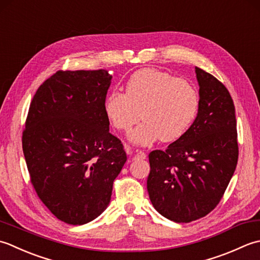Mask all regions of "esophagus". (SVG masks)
<instances>
[{
    "mask_svg": "<svg viewBox=\"0 0 260 260\" xmlns=\"http://www.w3.org/2000/svg\"><path fill=\"white\" fill-rule=\"evenodd\" d=\"M146 157H147V155L144 151H138L134 156V159H145Z\"/></svg>",
    "mask_w": 260,
    "mask_h": 260,
    "instance_id": "esophagus-1",
    "label": "esophagus"
}]
</instances>
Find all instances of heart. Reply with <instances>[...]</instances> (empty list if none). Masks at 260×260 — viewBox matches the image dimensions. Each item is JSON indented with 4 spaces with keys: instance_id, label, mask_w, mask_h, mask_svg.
<instances>
[{
    "instance_id": "obj_1",
    "label": "heart",
    "mask_w": 260,
    "mask_h": 260,
    "mask_svg": "<svg viewBox=\"0 0 260 260\" xmlns=\"http://www.w3.org/2000/svg\"><path fill=\"white\" fill-rule=\"evenodd\" d=\"M105 113L115 129L128 131L145 119L130 135L140 145L160 139L176 141L189 130L199 114L200 95L192 84L166 72L144 68L132 74L125 93L111 92L104 102Z\"/></svg>"
}]
</instances>
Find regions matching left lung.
Listing matches in <instances>:
<instances>
[{
	"instance_id": "1",
	"label": "left lung",
	"mask_w": 260,
	"mask_h": 260,
	"mask_svg": "<svg viewBox=\"0 0 260 260\" xmlns=\"http://www.w3.org/2000/svg\"><path fill=\"white\" fill-rule=\"evenodd\" d=\"M200 110L189 130L166 150L149 153L147 189L161 215L178 223L203 218L219 204L238 162L235 105L226 87L195 67Z\"/></svg>"
}]
</instances>
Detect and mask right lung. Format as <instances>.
Masks as SVG:
<instances>
[{
	"instance_id": "1",
	"label": "right lung",
	"mask_w": 260,
	"mask_h": 260,
	"mask_svg": "<svg viewBox=\"0 0 260 260\" xmlns=\"http://www.w3.org/2000/svg\"><path fill=\"white\" fill-rule=\"evenodd\" d=\"M108 71H58L31 101L22 149L30 182L57 219L81 225L110 203L126 161L104 110Z\"/></svg>"
}]
</instances>
